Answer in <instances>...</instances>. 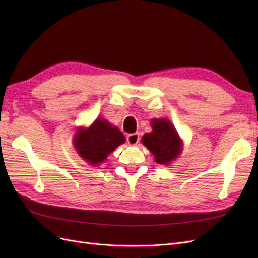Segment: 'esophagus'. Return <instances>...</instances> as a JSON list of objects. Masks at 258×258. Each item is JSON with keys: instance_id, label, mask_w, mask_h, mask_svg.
<instances>
[{"instance_id": "34e87169", "label": "esophagus", "mask_w": 258, "mask_h": 258, "mask_svg": "<svg viewBox=\"0 0 258 258\" xmlns=\"http://www.w3.org/2000/svg\"><path fill=\"white\" fill-rule=\"evenodd\" d=\"M140 141V135L138 134V132H136V134H131L127 137V142L129 145L134 146V145H137Z\"/></svg>"}]
</instances>
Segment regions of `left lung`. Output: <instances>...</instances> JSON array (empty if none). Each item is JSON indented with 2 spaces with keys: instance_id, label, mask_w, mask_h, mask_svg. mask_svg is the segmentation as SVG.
<instances>
[{
  "instance_id": "1",
  "label": "left lung",
  "mask_w": 258,
  "mask_h": 258,
  "mask_svg": "<svg viewBox=\"0 0 258 258\" xmlns=\"http://www.w3.org/2000/svg\"><path fill=\"white\" fill-rule=\"evenodd\" d=\"M152 131L145 134L141 142L154 156L159 165H171L183 151V140L178 136L174 124L168 118L151 119Z\"/></svg>"
}]
</instances>
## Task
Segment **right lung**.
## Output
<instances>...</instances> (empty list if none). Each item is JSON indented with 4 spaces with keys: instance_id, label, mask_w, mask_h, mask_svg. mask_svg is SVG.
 Listing matches in <instances>:
<instances>
[{
    "instance_id": "add662e5",
    "label": "right lung",
    "mask_w": 258,
    "mask_h": 258,
    "mask_svg": "<svg viewBox=\"0 0 258 258\" xmlns=\"http://www.w3.org/2000/svg\"><path fill=\"white\" fill-rule=\"evenodd\" d=\"M126 142L121 131L99 117L89 127H79L73 136V145L80 157L90 166H99L107 156Z\"/></svg>"
}]
</instances>
